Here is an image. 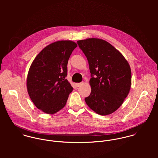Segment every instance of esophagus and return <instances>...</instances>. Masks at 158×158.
Here are the masks:
<instances>
[{"label":"esophagus","instance_id":"obj_1","mask_svg":"<svg viewBox=\"0 0 158 158\" xmlns=\"http://www.w3.org/2000/svg\"><path fill=\"white\" fill-rule=\"evenodd\" d=\"M83 84H84V83H83V82H81V83H77V84H76V85H77V87H79V86H80L83 85Z\"/></svg>","mask_w":158,"mask_h":158}]
</instances>
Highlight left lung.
<instances>
[{
  "instance_id": "1",
  "label": "left lung",
  "mask_w": 158,
  "mask_h": 158,
  "mask_svg": "<svg viewBox=\"0 0 158 158\" xmlns=\"http://www.w3.org/2000/svg\"><path fill=\"white\" fill-rule=\"evenodd\" d=\"M89 65L91 92L85 102L92 110L107 115L115 112L129 94L131 71L123 55L108 42L98 38L77 41Z\"/></svg>"
}]
</instances>
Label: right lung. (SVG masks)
Instances as JSON below:
<instances>
[{
	"mask_svg": "<svg viewBox=\"0 0 158 158\" xmlns=\"http://www.w3.org/2000/svg\"><path fill=\"white\" fill-rule=\"evenodd\" d=\"M77 44L70 40L54 42L44 48L32 62L27 78L28 95L43 112L53 114L63 109L73 88L67 76L69 57Z\"/></svg>",
	"mask_w": 158,
	"mask_h": 158,
	"instance_id": "obj_1",
	"label": "right lung"
}]
</instances>
